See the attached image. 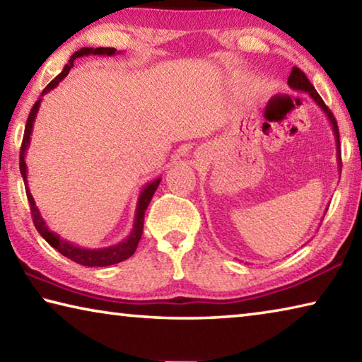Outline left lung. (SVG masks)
Wrapping results in <instances>:
<instances>
[{"mask_svg":"<svg viewBox=\"0 0 362 362\" xmlns=\"http://www.w3.org/2000/svg\"><path fill=\"white\" fill-rule=\"evenodd\" d=\"M287 84L291 86L293 90H302V93H308V95L313 99L317 107H320L324 113H326L327 119L330 122V126H332V131H334V136H335V145H337V161H339V169L341 170V155H340V134H339V126H337V121L334 118V115L330 110L327 108L326 103L320 97V94L316 93V89L313 88V84L308 81V78H306L305 73L297 69V66H293L289 79H287Z\"/></svg>","mask_w":362,"mask_h":362,"instance_id":"1","label":"left lung"}]
</instances>
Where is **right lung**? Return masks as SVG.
<instances>
[{"label":"right lung","instance_id":"right-lung-1","mask_svg":"<svg viewBox=\"0 0 362 362\" xmlns=\"http://www.w3.org/2000/svg\"><path fill=\"white\" fill-rule=\"evenodd\" d=\"M90 54H94V56H115L116 49L115 47H95V49L94 47H81L78 52H75L70 57L69 64L64 66L62 73L54 78L52 81L49 83L45 89H42L41 97L47 94L49 90H52L66 75H69L70 69H73V62H75L78 57L90 56ZM41 97L38 100H36V103L32 108V112H30V115H28L25 132H23V140H22V146H21V164H19L21 174L23 177V183H25V192H27V198H28V203H30V211H32V217H33V223L36 226V230H38L40 235L45 238V240L49 244H51L54 249H57L60 254L66 257V259L76 262V263H79V265H84V267H108V265H115V263H119L122 260L129 259V257L134 252H136L137 244L140 241V238H142L145 211L150 204L153 194H155V192H156L159 182H161V177H158V179L146 183V185L142 188V192H140L137 207H136V217H134V226L131 230V235L127 236L126 240H122L121 243L115 244V246H108V247H102V249H84V247L75 246V244H71L70 241L62 240V238H60L57 233L49 230V226L46 225L45 218L41 217L40 209L36 207V203H35L32 193H30L28 182H27L25 153H27L28 145H30V136H32V132H33V122H35V118H36V115H38V110H40V105H41Z\"/></svg>","mask_w":362,"mask_h":362}]
</instances>
